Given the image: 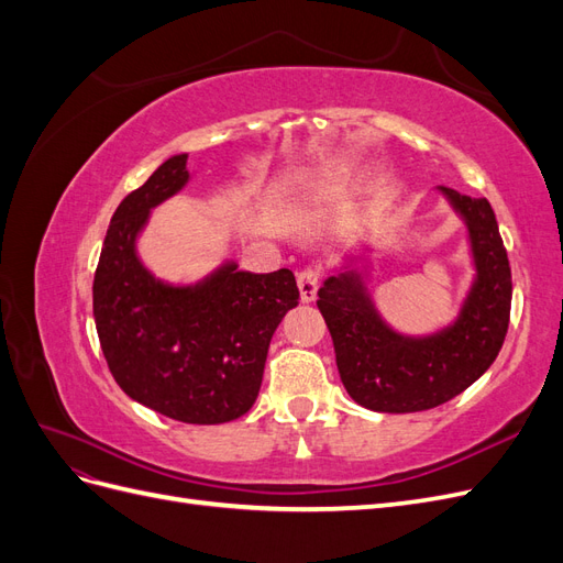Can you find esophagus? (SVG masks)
<instances>
[{"label":"esophagus","mask_w":563,"mask_h":563,"mask_svg":"<svg viewBox=\"0 0 563 563\" xmlns=\"http://www.w3.org/2000/svg\"><path fill=\"white\" fill-rule=\"evenodd\" d=\"M319 282H321V267L317 265H310L298 272V288H300L302 302H312L317 298Z\"/></svg>","instance_id":"esophagus-1"}]
</instances>
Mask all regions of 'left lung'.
I'll return each mask as SVG.
<instances>
[{"instance_id":"obj_1","label":"left lung","mask_w":563,"mask_h":563,"mask_svg":"<svg viewBox=\"0 0 563 563\" xmlns=\"http://www.w3.org/2000/svg\"><path fill=\"white\" fill-rule=\"evenodd\" d=\"M463 216L476 265L472 291L449 329L428 338L391 331L373 308L360 272H340L319 288L317 308L335 347L347 395L371 411H428L465 391L496 362L509 327L512 269L488 199L439 187Z\"/></svg>"}]
</instances>
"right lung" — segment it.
Instances as JSON below:
<instances>
[{"label":"right lung","mask_w":563,"mask_h":563,"mask_svg":"<svg viewBox=\"0 0 563 563\" xmlns=\"http://www.w3.org/2000/svg\"><path fill=\"white\" fill-rule=\"evenodd\" d=\"M187 155L166 159L119 203L93 277V319L117 385L166 418L218 424L244 416L263 383L267 347L300 300L291 269L225 263L195 286L155 279L135 255L150 209L190 178Z\"/></svg>","instance_id":"right-lung-1"}]
</instances>
